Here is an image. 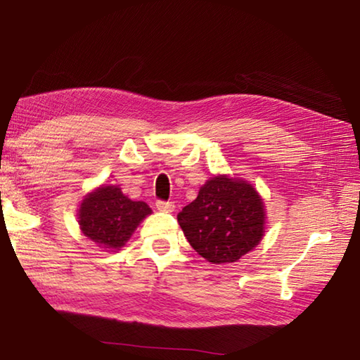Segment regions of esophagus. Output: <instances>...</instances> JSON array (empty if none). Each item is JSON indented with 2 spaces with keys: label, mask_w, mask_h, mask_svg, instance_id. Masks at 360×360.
<instances>
[{
  "label": "esophagus",
  "mask_w": 360,
  "mask_h": 360,
  "mask_svg": "<svg viewBox=\"0 0 360 360\" xmlns=\"http://www.w3.org/2000/svg\"><path fill=\"white\" fill-rule=\"evenodd\" d=\"M155 206L158 211H163V212H173L174 211V203L173 202H163V200H157Z\"/></svg>",
  "instance_id": "esophagus-1"
}]
</instances>
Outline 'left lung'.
<instances>
[{"instance_id":"8db88e82","label":"left lung","mask_w":360,"mask_h":360,"mask_svg":"<svg viewBox=\"0 0 360 360\" xmlns=\"http://www.w3.org/2000/svg\"><path fill=\"white\" fill-rule=\"evenodd\" d=\"M178 222L202 257L212 264H230L259 245L265 211L251 184L217 176L182 208Z\"/></svg>"}]
</instances>
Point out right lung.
I'll return each mask as SVG.
<instances>
[{
    "label": "right lung",
    "instance_id": "right-lung-1",
    "mask_svg": "<svg viewBox=\"0 0 360 360\" xmlns=\"http://www.w3.org/2000/svg\"><path fill=\"white\" fill-rule=\"evenodd\" d=\"M148 214L150 208L144 202H133L119 187L106 186L85 197L79 210V225L96 245L119 249Z\"/></svg>",
    "mask_w": 360,
    "mask_h": 360
}]
</instances>
